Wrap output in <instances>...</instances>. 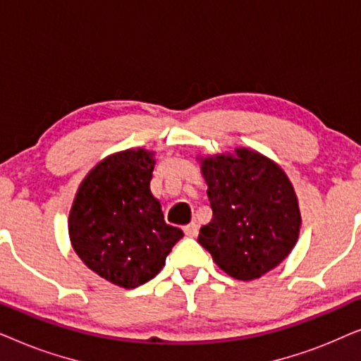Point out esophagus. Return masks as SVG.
Listing matches in <instances>:
<instances>
[{
    "label": "esophagus",
    "mask_w": 361,
    "mask_h": 361,
    "mask_svg": "<svg viewBox=\"0 0 361 361\" xmlns=\"http://www.w3.org/2000/svg\"><path fill=\"white\" fill-rule=\"evenodd\" d=\"M184 233L187 236H190V238H194V236L199 235V225L194 224V221H192V224H189V225H185L184 226Z\"/></svg>",
    "instance_id": "1"
}]
</instances>
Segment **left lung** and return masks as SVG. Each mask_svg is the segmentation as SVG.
<instances>
[{
  "instance_id": "1",
  "label": "left lung",
  "mask_w": 361,
  "mask_h": 361,
  "mask_svg": "<svg viewBox=\"0 0 361 361\" xmlns=\"http://www.w3.org/2000/svg\"><path fill=\"white\" fill-rule=\"evenodd\" d=\"M197 159L214 212L197 241L231 278L253 281L269 273L293 251L302 224L288 174L248 147Z\"/></svg>"
}]
</instances>
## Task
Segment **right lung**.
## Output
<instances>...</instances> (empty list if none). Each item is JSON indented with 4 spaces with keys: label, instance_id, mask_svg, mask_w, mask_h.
I'll return each mask as SVG.
<instances>
[{
    "label": "right lung",
    "instance_id": "obj_1",
    "mask_svg": "<svg viewBox=\"0 0 361 361\" xmlns=\"http://www.w3.org/2000/svg\"><path fill=\"white\" fill-rule=\"evenodd\" d=\"M154 164V151L145 147L106 156L80 182L68 214V238L78 258L125 289L154 278L184 236L166 224L152 195Z\"/></svg>",
    "mask_w": 361,
    "mask_h": 361
}]
</instances>
